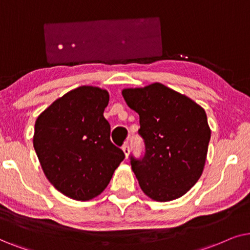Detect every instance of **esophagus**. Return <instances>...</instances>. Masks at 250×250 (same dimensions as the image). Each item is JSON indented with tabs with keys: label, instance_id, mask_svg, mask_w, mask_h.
Segmentation results:
<instances>
[{
	"label": "esophagus",
	"instance_id": "esophagus-1",
	"mask_svg": "<svg viewBox=\"0 0 250 250\" xmlns=\"http://www.w3.org/2000/svg\"><path fill=\"white\" fill-rule=\"evenodd\" d=\"M122 151H123V153H125V158H128L129 153H130V148H129V145H128V144L123 145V146H122Z\"/></svg>",
	"mask_w": 250,
	"mask_h": 250
}]
</instances>
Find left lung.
Returning a JSON list of instances; mask_svg holds the SVG:
<instances>
[{"mask_svg":"<svg viewBox=\"0 0 250 250\" xmlns=\"http://www.w3.org/2000/svg\"><path fill=\"white\" fill-rule=\"evenodd\" d=\"M127 105L139 115L144 141L141 159L130 165L143 192L155 201L181 198L200 178L210 141L205 109L161 83L125 89Z\"/></svg>","mask_w":250,"mask_h":250,"instance_id":"8db88e82","label":"left lung"}]
</instances>
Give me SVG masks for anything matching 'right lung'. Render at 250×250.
<instances>
[{
  "label": "right lung",
  "mask_w": 250,
  "mask_h": 250,
  "mask_svg": "<svg viewBox=\"0 0 250 250\" xmlns=\"http://www.w3.org/2000/svg\"><path fill=\"white\" fill-rule=\"evenodd\" d=\"M109 95L83 85L55 101L35 122L33 144L49 182L62 194L86 201L97 197L125 159L111 142L104 118Z\"/></svg>",
  "instance_id": "right-lung-1"
}]
</instances>
